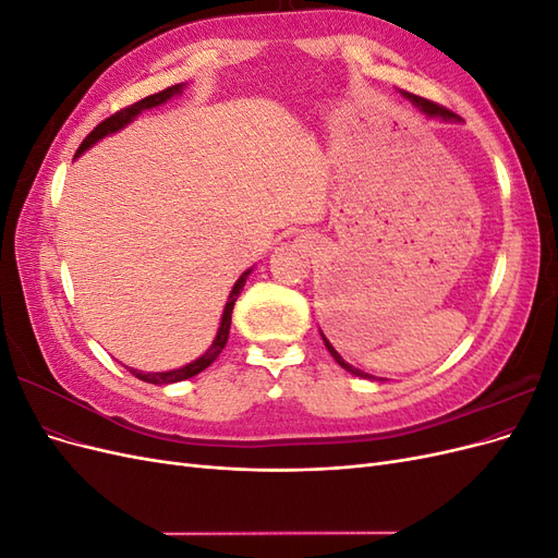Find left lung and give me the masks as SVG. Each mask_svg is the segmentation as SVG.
I'll use <instances>...</instances> for the list:
<instances>
[{"label": "left lung", "mask_w": 558, "mask_h": 558, "mask_svg": "<svg viewBox=\"0 0 558 558\" xmlns=\"http://www.w3.org/2000/svg\"><path fill=\"white\" fill-rule=\"evenodd\" d=\"M400 95L408 99V102H412V107L418 111V113H424L426 118H437V121H445V123H459L461 118L456 116V113H451L449 109H445V107H440V105H435V102H430V99H424V97H418V95H412V93H404V90H400ZM320 332V340H324V344H326V349L330 351V356L337 361V365H342L347 373H351V375H356V377H361V379H369V381H384L381 377L377 379L375 375H367V373H363V369H359V367H353L351 363H347L340 353H337V349L330 344V340L328 337L324 335V330H318Z\"/></svg>", "instance_id": "1"}]
</instances>
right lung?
<instances>
[{
    "instance_id": "right-lung-1",
    "label": "right lung",
    "mask_w": 558,
    "mask_h": 558,
    "mask_svg": "<svg viewBox=\"0 0 558 558\" xmlns=\"http://www.w3.org/2000/svg\"><path fill=\"white\" fill-rule=\"evenodd\" d=\"M185 86H189V83H177V86H172V88H167V90L156 93V95H148V97L140 99L137 105H132V107H128V109H121L118 113H113L111 118H107V121L99 123V125L88 134L86 140H83V144H81L78 150H76V158L86 154V150H88L90 146H95L97 142H102L105 137H109V134H116V132H121L123 128H128L142 111L156 109V107H160V105H165V102H170L172 97H179V95L185 90ZM251 272H253V267H248L246 272H242V277H240L238 281H234L232 291H230V295H228L226 307H223L221 324H218L214 342L209 344V349H207L205 353H202L199 359H195V361H191V363H185L183 367H177V369H165V373H144V369H134V367H128V365H125V367H128L130 373H132L134 377H137V379H142V381H146V384H156V386L177 384V381H183V379H191V377L199 375L202 369L209 367V365L218 359V353L223 351V347H226V342H228V335H230V320H232L234 302H238V295L242 293L244 283H246V279H248Z\"/></svg>"
}]
</instances>
